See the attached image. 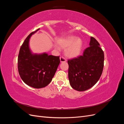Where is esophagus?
Instances as JSON below:
<instances>
[{"label": "esophagus", "mask_w": 124, "mask_h": 124, "mask_svg": "<svg viewBox=\"0 0 124 124\" xmlns=\"http://www.w3.org/2000/svg\"><path fill=\"white\" fill-rule=\"evenodd\" d=\"M60 61H61V62H66L67 61V60L64 57H62V56H61V57H60Z\"/></svg>", "instance_id": "obj_1"}]
</instances>
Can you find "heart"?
I'll list each match as a JSON object with an SVG mask.
<instances>
[{
    "instance_id": "1",
    "label": "heart",
    "mask_w": 124,
    "mask_h": 124,
    "mask_svg": "<svg viewBox=\"0 0 124 124\" xmlns=\"http://www.w3.org/2000/svg\"><path fill=\"white\" fill-rule=\"evenodd\" d=\"M57 42L61 47L66 48L65 53L67 57L69 58H75L79 55L83 46L82 40L73 35L59 39ZM56 47L59 49L58 46H56Z\"/></svg>"
}]
</instances>
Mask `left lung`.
I'll list each match as a JSON object with an SVG mask.
<instances>
[{"mask_svg":"<svg viewBox=\"0 0 124 124\" xmlns=\"http://www.w3.org/2000/svg\"><path fill=\"white\" fill-rule=\"evenodd\" d=\"M70 84L78 91H85L92 87L102 74L104 66V53L100 44L91 37L89 46L82 56L68 61Z\"/></svg>","mask_w":124,"mask_h":124,"instance_id":"left-lung-1","label":"left lung"}]
</instances>
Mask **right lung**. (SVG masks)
<instances>
[{"instance_id": "1", "label": "right lung", "mask_w": 124, "mask_h": 124, "mask_svg": "<svg viewBox=\"0 0 124 124\" xmlns=\"http://www.w3.org/2000/svg\"><path fill=\"white\" fill-rule=\"evenodd\" d=\"M38 29L27 36L20 48L18 56V71L25 84L35 88L46 87L52 81L60 63L59 56L44 53L33 54L29 46L31 36Z\"/></svg>"}]
</instances>
